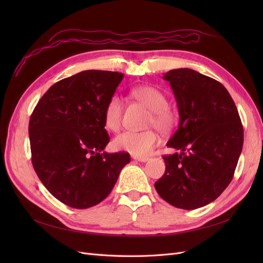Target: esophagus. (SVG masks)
I'll return each instance as SVG.
<instances>
[{
    "mask_svg": "<svg viewBox=\"0 0 263 263\" xmlns=\"http://www.w3.org/2000/svg\"><path fill=\"white\" fill-rule=\"evenodd\" d=\"M135 160H137V161H139V162H147L148 160H149V158L148 157H133Z\"/></svg>",
    "mask_w": 263,
    "mask_h": 263,
    "instance_id": "1",
    "label": "esophagus"
}]
</instances>
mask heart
I'll use <instances>...</instances> for the list:
<instances>
[{"mask_svg": "<svg viewBox=\"0 0 263 263\" xmlns=\"http://www.w3.org/2000/svg\"><path fill=\"white\" fill-rule=\"evenodd\" d=\"M133 97L151 110L150 125H155L162 132L170 130L174 124V116L168 107V99L154 86H138L133 91ZM123 101L114 95L104 107V126L110 132H117L122 124ZM159 144L160 136L155 130L124 132L113 139V148L125 151L133 156L144 157L149 155Z\"/></svg>", "mask_w": 263, "mask_h": 263, "instance_id": "b5f03b06", "label": "heart"}]
</instances>
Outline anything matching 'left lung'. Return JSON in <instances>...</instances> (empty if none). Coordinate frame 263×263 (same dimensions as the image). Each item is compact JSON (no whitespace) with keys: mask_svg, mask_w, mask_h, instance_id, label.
Returning a JSON list of instances; mask_svg holds the SVG:
<instances>
[{"mask_svg":"<svg viewBox=\"0 0 263 263\" xmlns=\"http://www.w3.org/2000/svg\"><path fill=\"white\" fill-rule=\"evenodd\" d=\"M177 100L180 123L163 156L165 172L155 183L165 202L182 210L210 204L233 180L243 144V128L226 87L187 68L163 76Z\"/></svg>","mask_w":263,"mask_h":263,"instance_id":"left-lung-1","label":"left lung"}]
</instances>
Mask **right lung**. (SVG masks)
Returning <instances> with one entry per match:
<instances>
[{
    "label": "right lung",
    "mask_w": 263,
    "mask_h": 263,
    "mask_svg": "<svg viewBox=\"0 0 263 263\" xmlns=\"http://www.w3.org/2000/svg\"><path fill=\"white\" fill-rule=\"evenodd\" d=\"M123 73L86 70L49 87L29 119L31 162L49 192L84 210L108 196L128 153L107 154L104 107Z\"/></svg>",
    "instance_id": "1"
}]
</instances>
